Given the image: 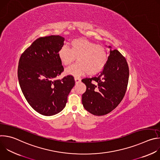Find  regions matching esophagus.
Here are the masks:
<instances>
[{
	"label": "esophagus",
	"instance_id": "1",
	"mask_svg": "<svg viewBox=\"0 0 160 160\" xmlns=\"http://www.w3.org/2000/svg\"><path fill=\"white\" fill-rule=\"evenodd\" d=\"M75 82L77 83V82H79L81 81V79L79 78H77V77H75Z\"/></svg>",
	"mask_w": 160,
	"mask_h": 160
}]
</instances>
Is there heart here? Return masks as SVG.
I'll return each mask as SVG.
<instances>
[{
  "instance_id": "heart-1",
  "label": "heart",
  "mask_w": 160,
  "mask_h": 160,
  "mask_svg": "<svg viewBox=\"0 0 160 160\" xmlns=\"http://www.w3.org/2000/svg\"><path fill=\"white\" fill-rule=\"evenodd\" d=\"M70 49L66 45L58 51V57L61 63L70 66L76 59L78 62L68 68L66 72L73 76H79L87 73L94 75L101 72L106 66L108 55L105 48L96 45L84 38H75L69 43Z\"/></svg>"
}]
</instances>
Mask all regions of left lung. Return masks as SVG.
<instances>
[{
	"instance_id": "8db88e82",
	"label": "left lung",
	"mask_w": 160,
	"mask_h": 160,
	"mask_svg": "<svg viewBox=\"0 0 160 160\" xmlns=\"http://www.w3.org/2000/svg\"><path fill=\"white\" fill-rule=\"evenodd\" d=\"M109 53L101 74L82 80L87 87L82 94V104L87 111L96 116L105 115L118 106L125 94L128 82L126 59L117 49H110Z\"/></svg>"
}]
</instances>
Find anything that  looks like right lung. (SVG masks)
I'll use <instances>...</instances> for the list:
<instances>
[{
    "label": "right lung",
    "instance_id": "add662e5",
    "mask_svg": "<svg viewBox=\"0 0 160 160\" xmlns=\"http://www.w3.org/2000/svg\"><path fill=\"white\" fill-rule=\"evenodd\" d=\"M64 38L59 35L35 40L20 57L19 83L28 104L38 113L52 116L61 112L75 85L72 75L57 79L64 71L58 57Z\"/></svg>",
    "mask_w": 160,
    "mask_h": 160
}]
</instances>
